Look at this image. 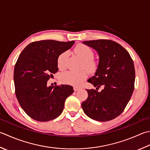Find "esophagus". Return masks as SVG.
I'll use <instances>...</instances> for the list:
<instances>
[{
    "label": "esophagus",
    "instance_id": "obj_1",
    "mask_svg": "<svg viewBox=\"0 0 150 150\" xmlns=\"http://www.w3.org/2000/svg\"><path fill=\"white\" fill-rule=\"evenodd\" d=\"M73 90H74L75 92H77V91L80 90V88L77 86H73Z\"/></svg>",
    "mask_w": 150,
    "mask_h": 150
}]
</instances>
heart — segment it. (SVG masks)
<instances>
[{"instance_id": "1", "label": "heart", "mask_w": 150, "mask_h": 150, "mask_svg": "<svg viewBox=\"0 0 150 150\" xmlns=\"http://www.w3.org/2000/svg\"><path fill=\"white\" fill-rule=\"evenodd\" d=\"M75 52L83 60V67L88 71L93 72L97 68V64L93 60V51L90 47L84 44H79L75 48ZM68 57V52L64 51L58 56L57 59L58 67L60 69L66 67V60ZM86 72L81 71L79 72L67 71L62 73L60 81L64 83L78 86L86 78Z\"/></svg>"}]
</instances>
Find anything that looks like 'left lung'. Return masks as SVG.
Listing matches in <instances>:
<instances>
[{
    "label": "left lung",
    "mask_w": 150,
    "mask_h": 150,
    "mask_svg": "<svg viewBox=\"0 0 150 150\" xmlns=\"http://www.w3.org/2000/svg\"><path fill=\"white\" fill-rule=\"evenodd\" d=\"M97 51L99 63L95 74L88 82L96 90H86L88 96L82 103L84 113L94 120L107 122L121 114L134 90L135 71L133 61L122 45L107 40L84 41ZM104 87L101 92L97 90Z\"/></svg>",
    "instance_id": "8db88e82"
}]
</instances>
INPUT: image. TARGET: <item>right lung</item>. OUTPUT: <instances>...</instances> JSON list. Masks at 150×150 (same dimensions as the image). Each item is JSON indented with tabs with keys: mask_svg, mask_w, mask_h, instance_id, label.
Masks as SVG:
<instances>
[{
	"mask_svg": "<svg viewBox=\"0 0 150 150\" xmlns=\"http://www.w3.org/2000/svg\"><path fill=\"white\" fill-rule=\"evenodd\" d=\"M74 43L42 40L28 44L20 54L13 73L16 95L31 118L47 122L57 118L63 111L66 99L74 92L67 84L47 86V81L58 70V56Z\"/></svg>",
	"mask_w": 150,
	"mask_h": 150,
	"instance_id": "add662e5",
	"label": "right lung"
}]
</instances>
